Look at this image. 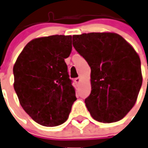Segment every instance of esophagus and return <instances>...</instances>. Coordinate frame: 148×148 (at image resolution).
<instances>
[{
    "instance_id": "1",
    "label": "esophagus",
    "mask_w": 148,
    "mask_h": 148,
    "mask_svg": "<svg viewBox=\"0 0 148 148\" xmlns=\"http://www.w3.org/2000/svg\"><path fill=\"white\" fill-rule=\"evenodd\" d=\"M74 82H75V84H79V83H80V77L75 78V79H74Z\"/></svg>"
}]
</instances>
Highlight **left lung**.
Returning <instances> with one entry per match:
<instances>
[{"label": "left lung", "instance_id": "1", "mask_svg": "<svg viewBox=\"0 0 148 148\" xmlns=\"http://www.w3.org/2000/svg\"><path fill=\"white\" fill-rule=\"evenodd\" d=\"M73 45L90 67L91 93L85 103L91 116L103 123L122 119L142 84L139 55L115 32L74 35Z\"/></svg>", "mask_w": 148, "mask_h": 148}]
</instances>
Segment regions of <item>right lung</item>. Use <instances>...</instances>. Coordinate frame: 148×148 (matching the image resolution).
<instances>
[{"mask_svg": "<svg viewBox=\"0 0 148 148\" xmlns=\"http://www.w3.org/2000/svg\"><path fill=\"white\" fill-rule=\"evenodd\" d=\"M72 36L55 35L31 40L14 65V87L20 105L39 125L54 127L68 119L77 99L64 58Z\"/></svg>", "mask_w": 148, "mask_h": 148, "instance_id": "1", "label": "right lung"}]
</instances>
